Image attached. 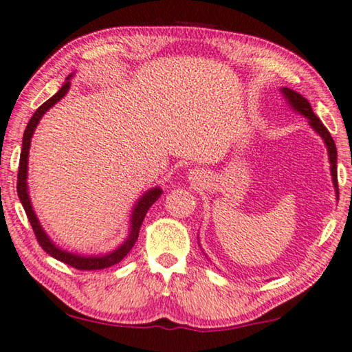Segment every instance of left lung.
Listing matches in <instances>:
<instances>
[{
	"label": "left lung",
	"mask_w": 352,
	"mask_h": 352,
	"mask_svg": "<svg viewBox=\"0 0 352 352\" xmlns=\"http://www.w3.org/2000/svg\"><path fill=\"white\" fill-rule=\"evenodd\" d=\"M283 96L289 104V107H292L296 112H298L303 117L308 118V123H310L311 128L316 131V133L321 135L324 144L327 146V153H329V161H330V175H332V182H333V186H335V194H337V199H338V178H337V146H335V142L332 139V135L327 131L326 126L322 124L321 120H319L316 115H314L313 109L310 106V102L307 101L305 98L302 96L300 93L291 90V88H286L283 87L281 90Z\"/></svg>",
	"instance_id": "8db88e82"
}]
</instances>
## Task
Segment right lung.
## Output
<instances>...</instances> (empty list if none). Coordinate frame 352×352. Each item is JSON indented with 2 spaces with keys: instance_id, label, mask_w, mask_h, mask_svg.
I'll list each match as a JSON object with an SVG mask.
<instances>
[{
  "instance_id": "add662e5",
  "label": "right lung",
  "mask_w": 352,
  "mask_h": 352,
  "mask_svg": "<svg viewBox=\"0 0 352 352\" xmlns=\"http://www.w3.org/2000/svg\"><path fill=\"white\" fill-rule=\"evenodd\" d=\"M72 76H74V72L67 76L66 82L63 83V87L60 88L58 93H55L50 99H47V101L42 104L38 110H36L34 115L28 122V124H26V129L23 133L22 153H20V164H19V175H17V194H19L20 202H22V206L25 208L26 217H28L31 228H33V230H34L36 239H38L39 245L42 246V250H44L47 254H50L52 258H55L56 261H61L67 265L74 267V269H77V270H101V269H107V267L118 264V262L122 261L131 250H133L134 243L138 242L139 230H140V226H142L145 214H146V212H148V208L153 206L156 201H158L162 190L160 186H155L140 196V199L135 202V206L133 208V213H131L128 237H126L124 242L120 245L118 248H115L113 251H109V253L101 254V256H83V254H76V253H71V251L63 250L58 245H55L54 242H52V239L45 234V230L42 229L39 219H38V217H36V213L33 210V206H31V199H30V192H28V182H26V178H28V155H30L31 138H33L36 126L39 124L41 118L44 117V113L47 112V110L54 107L55 104L60 101V99L66 96V93L69 91V87H71L69 80L72 78Z\"/></svg>"
}]
</instances>
